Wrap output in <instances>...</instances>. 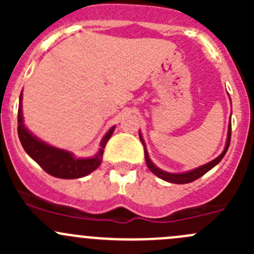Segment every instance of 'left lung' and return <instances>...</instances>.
Returning a JSON list of instances; mask_svg holds the SVG:
<instances>
[{
	"label": "left lung",
	"instance_id": "8db88e82",
	"mask_svg": "<svg viewBox=\"0 0 254 254\" xmlns=\"http://www.w3.org/2000/svg\"><path fill=\"white\" fill-rule=\"evenodd\" d=\"M139 137H140V140H141V142L143 145V151H145V161H146V165H147L148 170H150L151 172L153 173V175L157 176L158 178L163 179V181H166V182H170V183H176V184H186V183H190V182H193V181H195V179L200 178L201 176H204L206 172H209V171L211 170L212 167H215V166H216L217 163H219L220 161L224 158L225 153H226L227 150H229L230 140H231V122H230V124H229V131H227L226 145H225L224 151L220 153V156H217L215 160L210 161V162L205 163V165L200 166V167L194 168V170L188 171V172H183V173L166 172V171L161 170V168H158L157 166L153 165V162L150 160V157H148L147 148H146L145 141H143L142 135H141V132H140V131H139Z\"/></svg>",
	"mask_w": 254,
	"mask_h": 254
}]
</instances>
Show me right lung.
Instances as JSON below:
<instances>
[{
    "instance_id": "right-lung-1",
    "label": "right lung",
    "mask_w": 254,
    "mask_h": 254,
    "mask_svg": "<svg viewBox=\"0 0 254 254\" xmlns=\"http://www.w3.org/2000/svg\"><path fill=\"white\" fill-rule=\"evenodd\" d=\"M23 94L19 96V107H18V136L25 152L50 176L63 179H76L89 175L99 167L102 163L104 147L114 132L115 127L108 130L101 141V148L93 157L76 158L70 151L54 147L38 139L32 134L24 125V118L22 112Z\"/></svg>"
}]
</instances>
